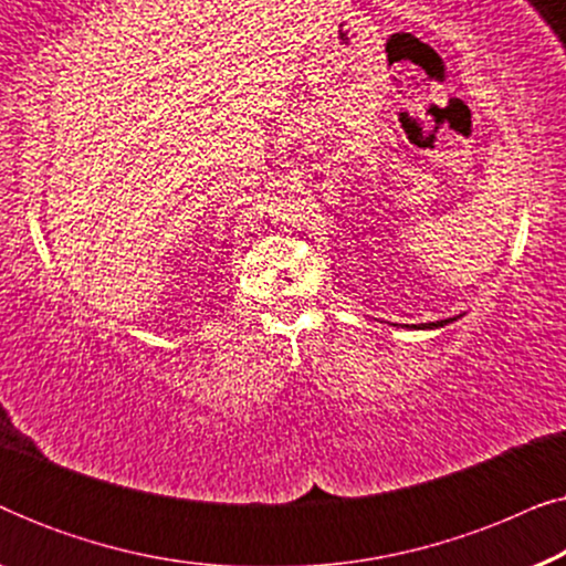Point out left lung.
I'll list each match as a JSON object with an SVG mask.
<instances>
[{
	"instance_id": "8db88e82",
	"label": "left lung",
	"mask_w": 566,
	"mask_h": 566,
	"mask_svg": "<svg viewBox=\"0 0 566 566\" xmlns=\"http://www.w3.org/2000/svg\"><path fill=\"white\" fill-rule=\"evenodd\" d=\"M451 319H440V322H430V324H412L415 329H432V327H443V324H448Z\"/></svg>"
}]
</instances>
